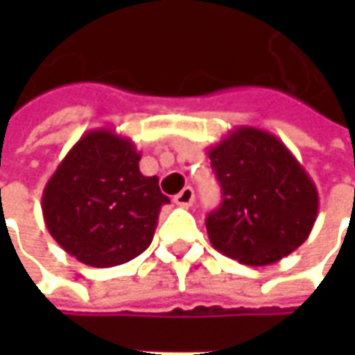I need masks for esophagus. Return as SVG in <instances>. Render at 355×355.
Wrapping results in <instances>:
<instances>
[{
    "label": "esophagus",
    "instance_id": "obj_1",
    "mask_svg": "<svg viewBox=\"0 0 355 355\" xmlns=\"http://www.w3.org/2000/svg\"><path fill=\"white\" fill-rule=\"evenodd\" d=\"M193 199H196V193H193V189L191 187H184L173 201H175V205H180V207H189L191 203H193Z\"/></svg>",
    "mask_w": 355,
    "mask_h": 355
}]
</instances>
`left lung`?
Returning a JSON list of instances; mask_svg holds the SVG:
<instances>
[{"label": "left lung", "instance_id": "8db88e82", "mask_svg": "<svg viewBox=\"0 0 355 355\" xmlns=\"http://www.w3.org/2000/svg\"><path fill=\"white\" fill-rule=\"evenodd\" d=\"M207 154L223 191L205 219L217 251L263 266L306 241L318 217V189L275 134L239 126Z\"/></svg>", "mask_w": 355, "mask_h": 355}]
</instances>
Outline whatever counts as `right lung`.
<instances>
[{
    "label": "right lung",
    "instance_id": "right-lung-1",
    "mask_svg": "<svg viewBox=\"0 0 355 355\" xmlns=\"http://www.w3.org/2000/svg\"><path fill=\"white\" fill-rule=\"evenodd\" d=\"M140 152L114 130H90L69 150L43 189L41 209L51 237L76 261L96 268L142 254L162 205L157 178L142 175Z\"/></svg>",
    "mask_w": 355,
    "mask_h": 355
}]
</instances>
